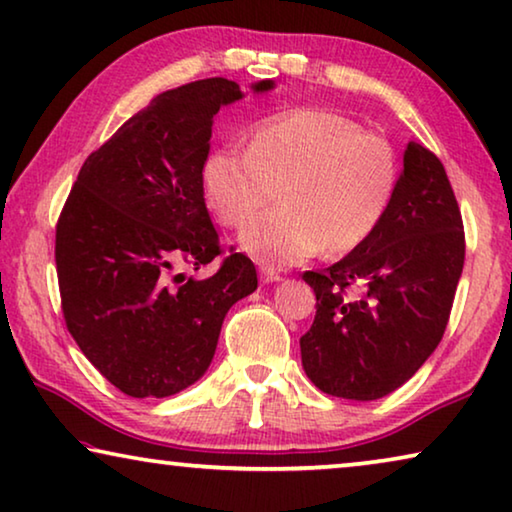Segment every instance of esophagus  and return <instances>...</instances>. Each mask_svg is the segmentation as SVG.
Segmentation results:
<instances>
[{
  "label": "esophagus",
  "instance_id": "1",
  "mask_svg": "<svg viewBox=\"0 0 512 512\" xmlns=\"http://www.w3.org/2000/svg\"><path fill=\"white\" fill-rule=\"evenodd\" d=\"M259 276H262V282H278V280H282L280 273L276 269H269V266H262V269H259Z\"/></svg>",
  "mask_w": 512,
  "mask_h": 512
}]
</instances>
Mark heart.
Masks as SVG:
<instances>
[{"label":"heart","mask_w":512,"mask_h":512,"mask_svg":"<svg viewBox=\"0 0 512 512\" xmlns=\"http://www.w3.org/2000/svg\"><path fill=\"white\" fill-rule=\"evenodd\" d=\"M398 179V154L384 135L324 108L266 119L246 151L216 149L202 167L204 200L225 227H241L281 193L280 205L241 232L243 250L269 266L361 246L384 223Z\"/></svg>","instance_id":"1"}]
</instances>
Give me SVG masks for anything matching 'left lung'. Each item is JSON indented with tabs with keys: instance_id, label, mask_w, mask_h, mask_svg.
I'll return each mask as SVG.
<instances>
[{
	"instance_id": "obj_1",
	"label": "left lung",
	"mask_w": 512,
	"mask_h": 512,
	"mask_svg": "<svg viewBox=\"0 0 512 512\" xmlns=\"http://www.w3.org/2000/svg\"><path fill=\"white\" fill-rule=\"evenodd\" d=\"M464 266V227L441 160L409 142L384 223L324 271H305L317 315L301 338L305 375L345 400H379L444 338ZM352 286L362 289L356 297Z\"/></svg>"
}]
</instances>
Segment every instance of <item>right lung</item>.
<instances>
[{
	"label": "right lung",
	"instance_id": "obj_1",
	"mask_svg": "<svg viewBox=\"0 0 512 512\" xmlns=\"http://www.w3.org/2000/svg\"><path fill=\"white\" fill-rule=\"evenodd\" d=\"M273 89L271 80L253 91ZM243 98L207 78L163 91L91 154L57 223L66 329L91 365L131 398L195 384L227 310L257 289L243 253L211 278L186 276L223 255L204 204L202 167L216 112Z\"/></svg>",
	"mask_w": 512,
	"mask_h": 512
}]
</instances>
